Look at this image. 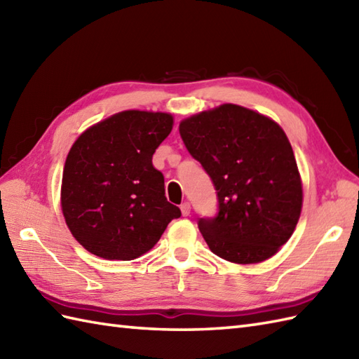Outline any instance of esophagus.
I'll return each instance as SVG.
<instances>
[{
	"label": "esophagus",
	"instance_id": "34e87169",
	"mask_svg": "<svg viewBox=\"0 0 359 359\" xmlns=\"http://www.w3.org/2000/svg\"><path fill=\"white\" fill-rule=\"evenodd\" d=\"M180 211H182V215L184 216H188L189 212H191V203L189 202H184L180 205Z\"/></svg>",
	"mask_w": 359,
	"mask_h": 359
}]
</instances>
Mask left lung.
I'll return each mask as SVG.
<instances>
[{
  "label": "left lung",
  "mask_w": 359,
  "mask_h": 359,
  "mask_svg": "<svg viewBox=\"0 0 359 359\" xmlns=\"http://www.w3.org/2000/svg\"><path fill=\"white\" fill-rule=\"evenodd\" d=\"M179 133L217 191V215L197 220L210 250L234 264L276 255L302 208L299 171L282 128L226 103L184 120Z\"/></svg>",
  "instance_id": "left-lung-1"
}]
</instances>
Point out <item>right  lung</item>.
<instances>
[{
  "label": "right lung",
  "instance_id": "right-lung-1",
  "mask_svg": "<svg viewBox=\"0 0 359 359\" xmlns=\"http://www.w3.org/2000/svg\"><path fill=\"white\" fill-rule=\"evenodd\" d=\"M172 129L165 112L123 111L83 133L67 154L62 210L89 253L131 261L156 245L180 210L165 197L152 154Z\"/></svg>",
  "mask_w": 359,
  "mask_h": 359
}]
</instances>
